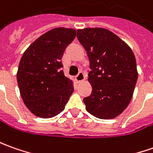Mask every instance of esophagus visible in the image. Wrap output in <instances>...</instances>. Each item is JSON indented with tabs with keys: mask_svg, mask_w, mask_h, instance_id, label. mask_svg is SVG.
I'll list each match as a JSON object with an SVG mask.
<instances>
[{
	"mask_svg": "<svg viewBox=\"0 0 153 153\" xmlns=\"http://www.w3.org/2000/svg\"><path fill=\"white\" fill-rule=\"evenodd\" d=\"M85 74L83 72H79L78 74H77L76 76H75V80L78 82V83H79L81 81L85 80Z\"/></svg>",
	"mask_w": 153,
	"mask_h": 153,
	"instance_id": "esophagus-1",
	"label": "esophagus"
}]
</instances>
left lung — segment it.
<instances>
[{
	"mask_svg": "<svg viewBox=\"0 0 153 153\" xmlns=\"http://www.w3.org/2000/svg\"><path fill=\"white\" fill-rule=\"evenodd\" d=\"M77 38L90 59L91 94L84 98L87 111L100 119H113L132 98L137 80V62L131 48L105 28L77 31Z\"/></svg>",
	"mask_w": 153,
	"mask_h": 153,
	"instance_id": "obj_1",
	"label": "left lung"
}]
</instances>
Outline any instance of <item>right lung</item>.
<instances>
[{"label":"right lung","mask_w":153,"mask_h":153,"mask_svg":"<svg viewBox=\"0 0 153 153\" xmlns=\"http://www.w3.org/2000/svg\"><path fill=\"white\" fill-rule=\"evenodd\" d=\"M75 36L74 29H52L33 42L20 60L16 74L20 94L35 116L59 115L74 92L73 81L62 70L61 59Z\"/></svg>","instance_id":"1"}]
</instances>
